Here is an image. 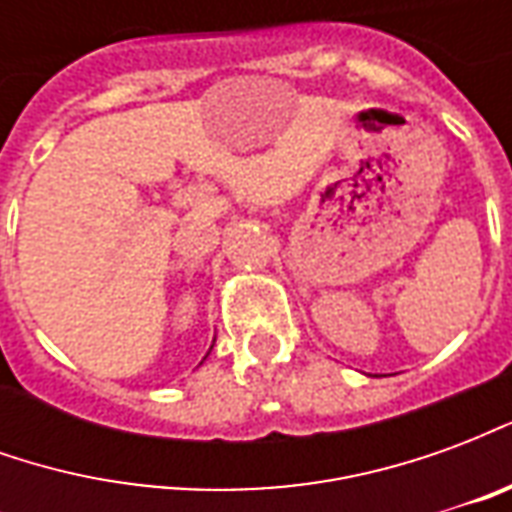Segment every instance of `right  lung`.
<instances>
[{"instance_id": "1", "label": "right lung", "mask_w": 512, "mask_h": 512, "mask_svg": "<svg viewBox=\"0 0 512 512\" xmlns=\"http://www.w3.org/2000/svg\"><path fill=\"white\" fill-rule=\"evenodd\" d=\"M213 343H216V340H213ZM211 348H213V345H211ZM208 354H211V351H208Z\"/></svg>"}]
</instances>
